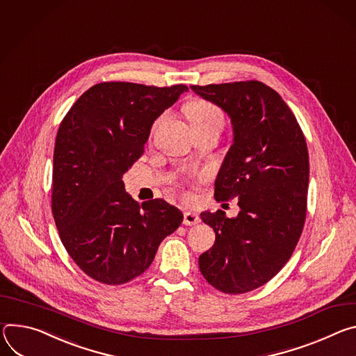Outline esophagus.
Listing matches in <instances>:
<instances>
[{
    "label": "esophagus",
    "mask_w": 356,
    "mask_h": 356,
    "mask_svg": "<svg viewBox=\"0 0 356 356\" xmlns=\"http://www.w3.org/2000/svg\"><path fill=\"white\" fill-rule=\"evenodd\" d=\"M200 222H201V218L196 212H192V211L184 212V225L191 226V225H198Z\"/></svg>",
    "instance_id": "esophagus-1"
}]
</instances>
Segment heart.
<instances>
[{
  "label": "heart",
  "instance_id": "1",
  "mask_svg": "<svg viewBox=\"0 0 356 356\" xmlns=\"http://www.w3.org/2000/svg\"><path fill=\"white\" fill-rule=\"evenodd\" d=\"M186 115L189 122L193 126H201L212 122H222L223 123V115L220 110L205 100H196L186 106Z\"/></svg>",
  "mask_w": 356,
  "mask_h": 356
}]
</instances>
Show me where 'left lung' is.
Instances as JSON below:
<instances>
[{
  "label": "left lung",
  "instance_id": "1",
  "mask_svg": "<svg viewBox=\"0 0 356 356\" xmlns=\"http://www.w3.org/2000/svg\"><path fill=\"white\" fill-rule=\"evenodd\" d=\"M230 117L233 144L215 182V200L238 196L241 212H202L213 227L212 249L200 256L207 282L242 294L270 282L291 257L307 215L308 149L282 96L257 81L191 86Z\"/></svg>",
  "mask_w": 356,
  "mask_h": 356
}]
</instances>
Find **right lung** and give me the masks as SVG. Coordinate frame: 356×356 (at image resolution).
I'll list each match as a JSON object with an SVG mask.
<instances>
[{
	"instance_id": "1",
	"label": "right lung",
	"mask_w": 356,
	"mask_h": 356,
	"mask_svg": "<svg viewBox=\"0 0 356 356\" xmlns=\"http://www.w3.org/2000/svg\"><path fill=\"white\" fill-rule=\"evenodd\" d=\"M184 92L185 85L103 82L79 97L59 126L54 219L69 256L99 283L138 277L182 223V212L164 200L140 207L126 192L123 175L143 155L156 117Z\"/></svg>"
}]
</instances>
